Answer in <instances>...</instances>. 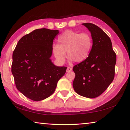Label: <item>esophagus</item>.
Instances as JSON below:
<instances>
[{
	"instance_id": "34e87169",
	"label": "esophagus",
	"mask_w": 130,
	"mask_h": 130,
	"mask_svg": "<svg viewBox=\"0 0 130 130\" xmlns=\"http://www.w3.org/2000/svg\"><path fill=\"white\" fill-rule=\"evenodd\" d=\"M72 70V69L70 67H67V72H69L70 71H71Z\"/></svg>"
}]
</instances>
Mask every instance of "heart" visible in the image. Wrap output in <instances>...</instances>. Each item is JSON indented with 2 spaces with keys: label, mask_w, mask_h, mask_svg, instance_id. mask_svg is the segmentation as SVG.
<instances>
[{
  "label": "heart",
  "mask_w": 130,
  "mask_h": 130,
  "mask_svg": "<svg viewBox=\"0 0 130 130\" xmlns=\"http://www.w3.org/2000/svg\"><path fill=\"white\" fill-rule=\"evenodd\" d=\"M58 44L53 45L52 49L55 58L60 63H64L66 53L70 61L80 62L88 57L92 47V39L88 33H80L67 30L57 39Z\"/></svg>",
  "instance_id": "obj_1"
}]
</instances>
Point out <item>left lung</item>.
Segmentation results:
<instances>
[{
    "mask_svg": "<svg viewBox=\"0 0 130 130\" xmlns=\"http://www.w3.org/2000/svg\"><path fill=\"white\" fill-rule=\"evenodd\" d=\"M82 25L91 32L93 44L88 57L73 68L76 74L73 87L78 94L92 99L102 94L112 82L116 56L111 39L103 30L91 23Z\"/></svg>",
    "mask_w": 130,
    "mask_h": 130,
    "instance_id": "left-lung-1",
    "label": "left lung"
}]
</instances>
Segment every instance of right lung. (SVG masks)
Wrapping results in <instances>:
<instances>
[{
  "instance_id": "1",
  "label": "right lung",
  "mask_w": 130,
  "mask_h": 130,
  "mask_svg": "<svg viewBox=\"0 0 130 130\" xmlns=\"http://www.w3.org/2000/svg\"><path fill=\"white\" fill-rule=\"evenodd\" d=\"M59 30L36 29L18 42L12 54L11 72L17 88L34 101H41L54 93L67 67H57L50 59L53 42Z\"/></svg>"
}]
</instances>
